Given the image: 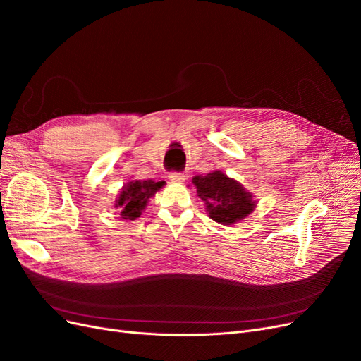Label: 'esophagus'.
I'll use <instances>...</instances> for the list:
<instances>
[{
	"instance_id": "obj_1",
	"label": "esophagus",
	"mask_w": 361,
	"mask_h": 361,
	"mask_svg": "<svg viewBox=\"0 0 361 361\" xmlns=\"http://www.w3.org/2000/svg\"><path fill=\"white\" fill-rule=\"evenodd\" d=\"M185 178H187V176H185V174L183 173H180V171H170L169 173V179L171 180V182H183L185 180Z\"/></svg>"
}]
</instances>
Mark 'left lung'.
<instances>
[{"mask_svg":"<svg viewBox=\"0 0 361 361\" xmlns=\"http://www.w3.org/2000/svg\"><path fill=\"white\" fill-rule=\"evenodd\" d=\"M192 183L197 188L199 197L206 203L209 216L216 223L235 224L245 218L256 206L243 185L227 178L221 171L195 176Z\"/></svg>","mask_w":361,"mask_h":361,"instance_id":"left-lung-1","label":"left lung"}]
</instances>
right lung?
Listing matches in <instances>:
<instances>
[{"mask_svg":"<svg viewBox=\"0 0 361 361\" xmlns=\"http://www.w3.org/2000/svg\"><path fill=\"white\" fill-rule=\"evenodd\" d=\"M166 182H154V180H133L129 182L123 190L120 191L118 199L116 200V207L120 209V215L123 220H135L143 212L147 200L155 195V192L162 188Z\"/></svg>","mask_w":361,"mask_h":361,"instance_id":"obj_1","label":"right lung"}]
</instances>
